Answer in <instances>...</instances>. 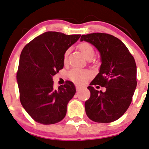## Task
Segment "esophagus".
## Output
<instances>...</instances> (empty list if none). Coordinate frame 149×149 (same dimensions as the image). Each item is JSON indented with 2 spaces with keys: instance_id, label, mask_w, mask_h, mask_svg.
<instances>
[{
  "instance_id": "34e87169",
  "label": "esophagus",
  "mask_w": 149,
  "mask_h": 149,
  "mask_svg": "<svg viewBox=\"0 0 149 149\" xmlns=\"http://www.w3.org/2000/svg\"><path fill=\"white\" fill-rule=\"evenodd\" d=\"M76 87L77 91H80V90H81L82 88H83V86H80V85H78V84H76Z\"/></svg>"
}]
</instances>
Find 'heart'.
Masks as SVG:
<instances>
[{"label":"heart","instance_id":"1","mask_svg":"<svg viewBox=\"0 0 149 149\" xmlns=\"http://www.w3.org/2000/svg\"><path fill=\"white\" fill-rule=\"evenodd\" d=\"M79 49L80 50L81 53L83 54V56L85 57L86 59L89 58H93L95 52L93 47L91 45L88 44L87 42H82L80 43L78 45ZM69 51H67L65 52V55H64V61H66L67 60V56L68 54ZM69 77L73 82L77 84H83L90 78L92 76L91 72L89 71L85 70V69H73L69 72Z\"/></svg>","mask_w":149,"mask_h":149}]
</instances>
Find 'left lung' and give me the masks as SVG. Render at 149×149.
I'll return each instance as SVG.
<instances>
[{
    "instance_id": "1",
    "label": "left lung",
    "mask_w": 149,
    "mask_h": 149,
    "mask_svg": "<svg viewBox=\"0 0 149 149\" xmlns=\"http://www.w3.org/2000/svg\"><path fill=\"white\" fill-rule=\"evenodd\" d=\"M80 41L91 43L100 55L99 73L88 89L89 99L85 102L88 118L95 122L109 123L127 111L137 86V67L133 56L126 45L113 36L104 33L82 35ZM105 86L103 93L93 85Z\"/></svg>"
}]
</instances>
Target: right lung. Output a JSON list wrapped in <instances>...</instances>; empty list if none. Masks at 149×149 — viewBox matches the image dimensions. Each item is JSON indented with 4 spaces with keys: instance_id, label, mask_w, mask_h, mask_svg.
<instances>
[{
    "instance_id": "right-lung-1",
    "label": "right lung",
    "mask_w": 149,
    "mask_h": 149,
    "mask_svg": "<svg viewBox=\"0 0 149 149\" xmlns=\"http://www.w3.org/2000/svg\"><path fill=\"white\" fill-rule=\"evenodd\" d=\"M80 36L47 31L22 51L16 76L20 102L38 123L52 125L66 116L67 104L76 93V87L67 81L54 89L53 76L63 68L66 51Z\"/></svg>"
}]
</instances>
